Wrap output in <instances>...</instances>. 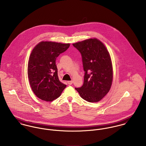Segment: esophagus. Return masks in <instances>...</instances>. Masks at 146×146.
<instances>
[{"instance_id": "1", "label": "esophagus", "mask_w": 146, "mask_h": 146, "mask_svg": "<svg viewBox=\"0 0 146 146\" xmlns=\"http://www.w3.org/2000/svg\"><path fill=\"white\" fill-rule=\"evenodd\" d=\"M67 83L68 85H71L72 84V80H71V81H68L67 82Z\"/></svg>"}]
</instances>
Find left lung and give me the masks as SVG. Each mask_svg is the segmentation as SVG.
I'll list each match as a JSON object with an SVG mask.
<instances>
[{"label":"left lung","instance_id":"obj_1","mask_svg":"<svg viewBox=\"0 0 146 146\" xmlns=\"http://www.w3.org/2000/svg\"><path fill=\"white\" fill-rule=\"evenodd\" d=\"M72 45L82 54L85 71L83 85L75 89L84 100L99 102L108 93L112 83V64L109 52L96 38Z\"/></svg>","mask_w":146,"mask_h":146}]
</instances>
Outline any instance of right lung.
I'll return each instance as SVG.
<instances>
[{"mask_svg": "<svg viewBox=\"0 0 146 146\" xmlns=\"http://www.w3.org/2000/svg\"><path fill=\"white\" fill-rule=\"evenodd\" d=\"M70 45L41 42L31 53L27 67L29 80L34 94L42 101L51 102L57 99L66 87L58 79L56 60Z\"/></svg>", "mask_w": 146, "mask_h": 146, "instance_id": "add662e5", "label": "right lung"}]
</instances>
